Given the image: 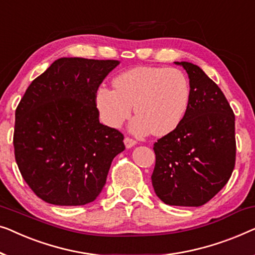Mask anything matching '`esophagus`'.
Here are the masks:
<instances>
[{
  "label": "esophagus",
  "instance_id": "1",
  "mask_svg": "<svg viewBox=\"0 0 255 255\" xmlns=\"http://www.w3.org/2000/svg\"><path fill=\"white\" fill-rule=\"evenodd\" d=\"M124 142H125V145H126V148H131V146H134L136 143H137L134 138L128 137V136H127V137H125Z\"/></svg>",
  "mask_w": 255,
  "mask_h": 255
}]
</instances>
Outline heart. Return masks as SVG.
<instances>
[{
  "label": "heart",
  "instance_id": "b5f03b06",
  "mask_svg": "<svg viewBox=\"0 0 255 255\" xmlns=\"http://www.w3.org/2000/svg\"><path fill=\"white\" fill-rule=\"evenodd\" d=\"M113 87L99 85L95 93L100 120L111 128L123 126L134 106L132 132L166 135L187 112L191 89L186 75L175 68H132L114 77Z\"/></svg>",
  "mask_w": 255,
  "mask_h": 255
}]
</instances>
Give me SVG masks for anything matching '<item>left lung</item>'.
<instances>
[{"mask_svg":"<svg viewBox=\"0 0 255 255\" xmlns=\"http://www.w3.org/2000/svg\"><path fill=\"white\" fill-rule=\"evenodd\" d=\"M180 64L191 96L180 125L153 144L151 180L170 206L200 207L227 185L236 164L235 114L224 93L200 67Z\"/></svg>","mask_w":255,"mask_h":255,"instance_id":"1","label":"left lung"}]
</instances>
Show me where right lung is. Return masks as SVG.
<instances>
[{
  "label": "right lung",
  "mask_w": 255,
  "mask_h": 255,
  "mask_svg": "<svg viewBox=\"0 0 255 255\" xmlns=\"http://www.w3.org/2000/svg\"><path fill=\"white\" fill-rule=\"evenodd\" d=\"M117 60L62 57L25 91L15 114L13 148L34 194L55 206H83L106 184L124 134L99 123L95 93Z\"/></svg>",
  "instance_id": "1"
}]
</instances>
